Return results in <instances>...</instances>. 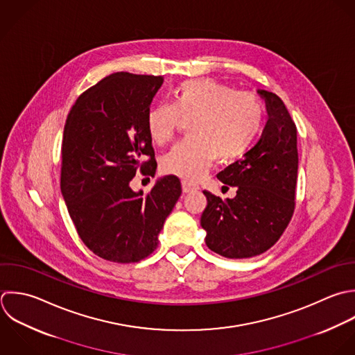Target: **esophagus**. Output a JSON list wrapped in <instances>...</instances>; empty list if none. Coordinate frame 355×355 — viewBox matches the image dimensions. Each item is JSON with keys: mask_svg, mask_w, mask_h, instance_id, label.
Returning <instances> with one entry per match:
<instances>
[{"mask_svg": "<svg viewBox=\"0 0 355 355\" xmlns=\"http://www.w3.org/2000/svg\"><path fill=\"white\" fill-rule=\"evenodd\" d=\"M199 188L191 182H187V181H182V192L184 193H191V192H195L198 191Z\"/></svg>", "mask_w": 355, "mask_h": 355, "instance_id": "esophagus-1", "label": "esophagus"}]
</instances>
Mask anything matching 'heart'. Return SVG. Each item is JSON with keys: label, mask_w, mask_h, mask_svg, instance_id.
<instances>
[{"label": "heart", "mask_w": 355, "mask_h": 355, "mask_svg": "<svg viewBox=\"0 0 355 355\" xmlns=\"http://www.w3.org/2000/svg\"><path fill=\"white\" fill-rule=\"evenodd\" d=\"M181 120H191L189 138L163 157L162 170L196 181L216 157L232 160L250 148L263 123V105L254 94L211 78L185 80L173 91L171 105L159 103L148 110L146 128L162 146L174 138Z\"/></svg>", "instance_id": "obj_1"}]
</instances>
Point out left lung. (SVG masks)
Wrapping results in <instances>:
<instances>
[{
	"label": "left lung",
	"instance_id": "left-lung-1",
	"mask_svg": "<svg viewBox=\"0 0 355 355\" xmlns=\"http://www.w3.org/2000/svg\"><path fill=\"white\" fill-rule=\"evenodd\" d=\"M257 92L268 110L261 138L243 159L217 174L225 188H236V196L223 200L203 191L207 206L200 225L206 245L227 259H250L267 252L285 232L296 207V124L277 94Z\"/></svg>",
	"mask_w": 355,
	"mask_h": 355
}]
</instances>
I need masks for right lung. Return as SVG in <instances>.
Here are the masks:
<instances>
[{"label": "right lung", "instance_id": "right-lung-1", "mask_svg": "<svg viewBox=\"0 0 355 355\" xmlns=\"http://www.w3.org/2000/svg\"><path fill=\"white\" fill-rule=\"evenodd\" d=\"M162 83L160 76L113 73L84 91L66 119L60 191L83 243L112 263L150 256L182 192L175 175L148 193L130 187L138 171H156L146 113Z\"/></svg>", "mask_w": 355, "mask_h": 355}]
</instances>
